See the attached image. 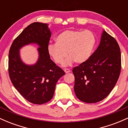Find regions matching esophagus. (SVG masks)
I'll return each mask as SVG.
<instances>
[{
  "label": "esophagus",
  "mask_w": 128,
  "mask_h": 128,
  "mask_svg": "<svg viewBox=\"0 0 128 128\" xmlns=\"http://www.w3.org/2000/svg\"><path fill=\"white\" fill-rule=\"evenodd\" d=\"M64 72H65L66 74H67V73L70 72V70H69L68 68H65V69H64Z\"/></svg>",
  "instance_id": "1"
}]
</instances>
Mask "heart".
I'll return each instance as SVG.
<instances>
[{
	"mask_svg": "<svg viewBox=\"0 0 128 128\" xmlns=\"http://www.w3.org/2000/svg\"><path fill=\"white\" fill-rule=\"evenodd\" d=\"M56 44H50L47 51L56 64L64 62L68 54L66 65L73 62L78 64L86 62L92 55L95 45L96 37L92 31L66 30L62 32L55 39Z\"/></svg>",
	"mask_w": 128,
	"mask_h": 128,
	"instance_id": "heart-1",
	"label": "heart"
}]
</instances>
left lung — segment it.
Wrapping results in <instances>:
<instances>
[{
    "instance_id": "8db88e82",
    "label": "left lung",
    "mask_w": 128,
    "mask_h": 128,
    "mask_svg": "<svg viewBox=\"0 0 128 128\" xmlns=\"http://www.w3.org/2000/svg\"><path fill=\"white\" fill-rule=\"evenodd\" d=\"M121 68L118 44L103 31L100 44L89 60L73 68L76 96L87 103L103 100L116 86Z\"/></svg>"
}]
</instances>
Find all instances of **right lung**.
Listing matches in <instances>:
<instances>
[{"label":"right lung","mask_w":128,"mask_h":128,"mask_svg":"<svg viewBox=\"0 0 128 128\" xmlns=\"http://www.w3.org/2000/svg\"><path fill=\"white\" fill-rule=\"evenodd\" d=\"M50 37L47 24L34 22L22 31L10 48L8 73L12 84L25 99L36 104L52 100L57 81L65 74L50 58L47 48ZM32 43L39 45V58L36 64L29 66L21 60L19 49Z\"/></svg>","instance_id":"right-lung-1"}]
</instances>
